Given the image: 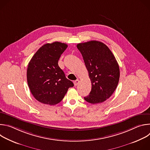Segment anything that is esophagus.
<instances>
[{
    "label": "esophagus",
    "mask_w": 150,
    "mask_h": 150,
    "mask_svg": "<svg viewBox=\"0 0 150 150\" xmlns=\"http://www.w3.org/2000/svg\"><path fill=\"white\" fill-rule=\"evenodd\" d=\"M79 79H76V80L74 81V83L75 85V86H76V85H78L79 84Z\"/></svg>",
    "instance_id": "34e87169"
}]
</instances>
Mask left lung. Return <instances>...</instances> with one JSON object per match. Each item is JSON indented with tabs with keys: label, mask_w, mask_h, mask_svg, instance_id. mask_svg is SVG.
I'll list each match as a JSON object with an SVG mask.
<instances>
[{
	"label": "left lung",
	"mask_w": 150,
	"mask_h": 150,
	"mask_svg": "<svg viewBox=\"0 0 150 150\" xmlns=\"http://www.w3.org/2000/svg\"><path fill=\"white\" fill-rule=\"evenodd\" d=\"M82 55L91 81V90L84 100L91 104L103 103L115 91L119 80L117 62L105 44L90 41L76 46Z\"/></svg>",
	"instance_id": "8db88e82"
}]
</instances>
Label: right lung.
Returning <instances> with one entry per match:
<instances>
[{"label": "right lung", "mask_w": 150, "mask_h": 150, "mask_svg": "<svg viewBox=\"0 0 150 150\" xmlns=\"http://www.w3.org/2000/svg\"><path fill=\"white\" fill-rule=\"evenodd\" d=\"M68 47L65 43L55 41L42 46L30 61L27 82L34 98L49 105L60 103L70 87H74L58 65L61 54Z\"/></svg>", "instance_id": "obj_1"}]
</instances>
